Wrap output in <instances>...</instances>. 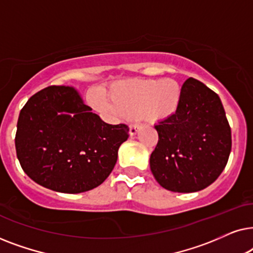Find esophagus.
<instances>
[{
	"label": "esophagus",
	"instance_id": "esophagus-1",
	"mask_svg": "<svg viewBox=\"0 0 253 253\" xmlns=\"http://www.w3.org/2000/svg\"><path fill=\"white\" fill-rule=\"evenodd\" d=\"M139 127H140L139 124H131L130 130H129L131 136H134V134L138 132V130H139Z\"/></svg>",
	"mask_w": 253,
	"mask_h": 253
}]
</instances>
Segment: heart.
<instances>
[{
	"label": "heart",
	"mask_w": 253,
	"mask_h": 253,
	"mask_svg": "<svg viewBox=\"0 0 253 253\" xmlns=\"http://www.w3.org/2000/svg\"><path fill=\"white\" fill-rule=\"evenodd\" d=\"M181 99V85L172 78L130 79L114 84L107 101L98 100L95 106L113 115L164 121L177 112Z\"/></svg>",
	"instance_id": "heart-1"
}]
</instances>
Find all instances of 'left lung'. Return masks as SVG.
<instances>
[{
  "instance_id": "1",
  "label": "left lung",
  "mask_w": 253,
  "mask_h": 253,
  "mask_svg": "<svg viewBox=\"0 0 253 253\" xmlns=\"http://www.w3.org/2000/svg\"><path fill=\"white\" fill-rule=\"evenodd\" d=\"M154 127L159 140L150 166L162 188L196 192L223 171L231 151V130L219 95L202 82L186 79L177 112Z\"/></svg>"
}]
</instances>
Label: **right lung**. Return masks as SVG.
I'll return each mask as SVG.
<instances>
[{"label": "right lung", "instance_id": "right-lung-1", "mask_svg": "<svg viewBox=\"0 0 253 253\" xmlns=\"http://www.w3.org/2000/svg\"><path fill=\"white\" fill-rule=\"evenodd\" d=\"M72 86H48L20 110L17 158L30 178L53 191L81 193L96 188L115 167L126 124H107Z\"/></svg>", "mask_w": 253, "mask_h": 253}]
</instances>
